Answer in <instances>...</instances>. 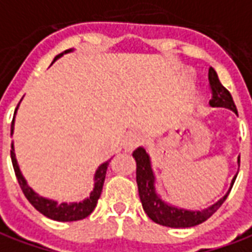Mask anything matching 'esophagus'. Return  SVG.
<instances>
[{
	"label": "esophagus",
	"mask_w": 252,
	"mask_h": 252,
	"mask_svg": "<svg viewBox=\"0 0 252 252\" xmlns=\"http://www.w3.org/2000/svg\"><path fill=\"white\" fill-rule=\"evenodd\" d=\"M143 142V135L138 131H132L126 133L124 139V149L128 151L133 150L135 147H138L139 144Z\"/></svg>",
	"instance_id": "esophagus-1"
}]
</instances>
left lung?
<instances>
[{
  "mask_svg": "<svg viewBox=\"0 0 252 252\" xmlns=\"http://www.w3.org/2000/svg\"><path fill=\"white\" fill-rule=\"evenodd\" d=\"M209 82H210V87H212L213 91L210 105L228 108L237 114V109L235 106V102L232 99L230 93L221 84L217 76V72L213 68L209 69ZM132 156L136 161V183H138L139 198H140V202H142L146 214L156 224L169 226V228H189V226L199 225L205 222L207 218L212 217L213 214L217 212L221 205L224 203L226 196L229 195V192H228L222 199H220L217 203H214L202 212H189V210L177 209L173 206L166 205L156 192L154 175L151 170L150 158L147 156L146 150L143 147H139L138 150L133 151ZM237 162L240 165V157H239ZM235 180H236V176L232 180L230 188L233 186Z\"/></svg>",
  "mask_w": 252,
  "mask_h": 252,
  "instance_id": "1",
  "label": "left lung"
}]
</instances>
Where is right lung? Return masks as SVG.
<instances>
[{"label": "right lung", "mask_w": 252, "mask_h": 252, "mask_svg": "<svg viewBox=\"0 0 252 252\" xmlns=\"http://www.w3.org/2000/svg\"><path fill=\"white\" fill-rule=\"evenodd\" d=\"M68 52H71V50H65L64 53ZM64 53L56 56L54 61L59 59V57H61ZM16 110H17V108H16ZM13 121H15V116H13L12 126H10V135L13 133ZM10 158H12V165H13V169H15L16 179L19 181V186L22 188L23 193H24V196L28 199V202L34 206L38 212L42 213L43 216H46L47 218H52L54 221H63V222L64 221H79V220H83V218L89 217L90 214L93 213V210L95 209L96 202H98L99 196H101L103 181H105V176H106V170H108L109 162H110V161H108V162L102 163L101 166L98 168V170L95 172V177H94L95 184H94L93 192L90 193V198H87L83 202H79V203H69V205L68 203H61V205H59L54 200H49L42 198V196H38L31 188L28 187L27 181L24 180V177L20 173L19 165L16 162V157L15 153H13V144H12V150H10Z\"/></svg>", "instance_id": "right-lung-1"}]
</instances>
